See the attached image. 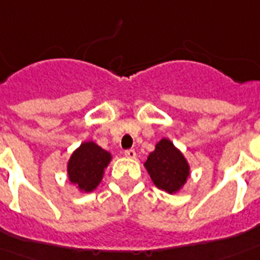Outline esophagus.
<instances>
[{
	"label": "esophagus",
	"instance_id": "esophagus-1",
	"mask_svg": "<svg viewBox=\"0 0 260 260\" xmlns=\"http://www.w3.org/2000/svg\"><path fill=\"white\" fill-rule=\"evenodd\" d=\"M124 156L127 158H136V150L134 149H127V150H124Z\"/></svg>",
	"mask_w": 260,
	"mask_h": 260
}]
</instances>
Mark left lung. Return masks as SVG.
<instances>
[{
    "instance_id": "obj_1",
    "label": "left lung",
    "mask_w": 260,
    "mask_h": 260,
    "mask_svg": "<svg viewBox=\"0 0 260 260\" xmlns=\"http://www.w3.org/2000/svg\"><path fill=\"white\" fill-rule=\"evenodd\" d=\"M144 167L154 186L168 194L182 190L190 176V164L180 149L168 138H161L149 153Z\"/></svg>"
}]
</instances>
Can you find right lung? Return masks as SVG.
<instances>
[{"label":"right lung","instance_id":"1","mask_svg":"<svg viewBox=\"0 0 260 260\" xmlns=\"http://www.w3.org/2000/svg\"><path fill=\"white\" fill-rule=\"evenodd\" d=\"M111 152L104 150L93 141H85L78 146L66 164L68 178L80 192H90L102 183L104 171L111 162Z\"/></svg>","mask_w":260,"mask_h":260}]
</instances>
